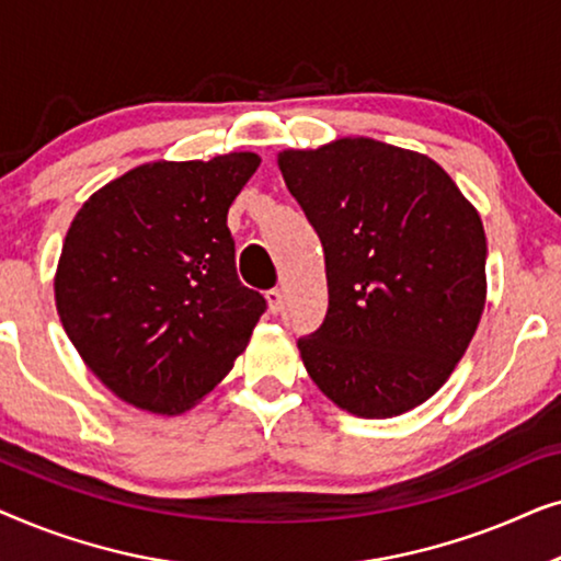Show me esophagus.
<instances>
[{
  "instance_id": "esophagus-1",
  "label": "esophagus",
  "mask_w": 561,
  "mask_h": 561,
  "mask_svg": "<svg viewBox=\"0 0 561 561\" xmlns=\"http://www.w3.org/2000/svg\"><path fill=\"white\" fill-rule=\"evenodd\" d=\"M265 301H267V311L271 313H278L280 309H283V296H280V290L278 288H271L265 294Z\"/></svg>"
}]
</instances>
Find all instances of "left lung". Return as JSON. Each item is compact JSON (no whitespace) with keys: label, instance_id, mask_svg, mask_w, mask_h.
<instances>
[{"label":"left lung","instance_id":"left-lung-1","mask_svg":"<svg viewBox=\"0 0 561 561\" xmlns=\"http://www.w3.org/2000/svg\"><path fill=\"white\" fill-rule=\"evenodd\" d=\"M327 263L329 309L298 340L321 393L390 419L439 390L485 309L480 214L439 163L373 137L278 152Z\"/></svg>","mask_w":561,"mask_h":561}]
</instances>
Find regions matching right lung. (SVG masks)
Wrapping results in <instances>:
<instances>
[{
	"label": "right lung",
	"mask_w": 561,
	"mask_h": 561,
	"mask_svg": "<svg viewBox=\"0 0 561 561\" xmlns=\"http://www.w3.org/2000/svg\"><path fill=\"white\" fill-rule=\"evenodd\" d=\"M257 165L255 152L145 163L73 217L56 271L58 317L122 401L183 413L248 347L265 298L237 278L227 211Z\"/></svg>",
	"instance_id": "1"
}]
</instances>
